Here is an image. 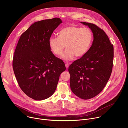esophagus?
Here are the masks:
<instances>
[{
	"label": "esophagus",
	"mask_w": 128,
	"mask_h": 128,
	"mask_svg": "<svg viewBox=\"0 0 128 128\" xmlns=\"http://www.w3.org/2000/svg\"><path fill=\"white\" fill-rule=\"evenodd\" d=\"M69 65V64L68 63H65V67H66V68H68Z\"/></svg>",
	"instance_id": "obj_1"
}]
</instances>
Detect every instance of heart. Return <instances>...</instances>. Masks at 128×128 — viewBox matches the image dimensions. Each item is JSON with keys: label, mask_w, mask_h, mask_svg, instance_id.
Returning a JSON list of instances; mask_svg holds the SVG:
<instances>
[{"label": "heart", "mask_w": 128, "mask_h": 128, "mask_svg": "<svg viewBox=\"0 0 128 128\" xmlns=\"http://www.w3.org/2000/svg\"><path fill=\"white\" fill-rule=\"evenodd\" d=\"M58 37H51L48 46L56 56H61L65 46L67 50L62 55L65 61L74 59L75 56L80 58L88 51L93 42V34L88 28L68 26L61 30Z\"/></svg>", "instance_id": "1"}]
</instances>
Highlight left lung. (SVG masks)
<instances>
[{"label": "left lung", "mask_w": 128, "mask_h": 128, "mask_svg": "<svg viewBox=\"0 0 128 128\" xmlns=\"http://www.w3.org/2000/svg\"><path fill=\"white\" fill-rule=\"evenodd\" d=\"M80 23L91 29L94 40L87 53L73 62L68 71L72 92L79 98L87 100L98 95L110 78L114 46L103 30L94 24Z\"/></svg>", "instance_id": "left-lung-1"}]
</instances>
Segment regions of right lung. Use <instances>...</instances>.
Segmentation results:
<instances>
[{"mask_svg":"<svg viewBox=\"0 0 128 128\" xmlns=\"http://www.w3.org/2000/svg\"><path fill=\"white\" fill-rule=\"evenodd\" d=\"M60 18L34 23L20 36L13 57L12 67L23 92L35 100H42L55 91L59 76L66 70L64 62L54 56L48 46Z\"/></svg>","mask_w":128,"mask_h":128,"instance_id":"1","label":"right lung"}]
</instances>
